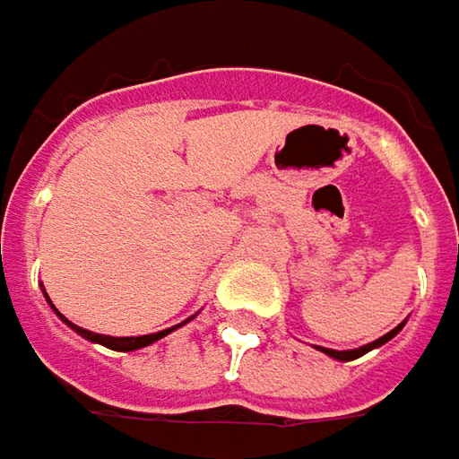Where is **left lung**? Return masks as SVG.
Instances as JSON below:
<instances>
[{"instance_id": "8db88e82", "label": "left lung", "mask_w": 459, "mask_h": 459, "mask_svg": "<svg viewBox=\"0 0 459 459\" xmlns=\"http://www.w3.org/2000/svg\"><path fill=\"white\" fill-rule=\"evenodd\" d=\"M399 330H402V325H399V327H394V330H391V333H386L384 338L373 340V342H368V345H363V348H358V351H327V348H320V351H323V353H327V356L338 358V360H353V358L363 356V353H368V351H373V348L384 345V342L394 338V335H396Z\"/></svg>"}]
</instances>
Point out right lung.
<instances>
[{
  "instance_id": "1",
  "label": "right lung",
  "mask_w": 459,
  "mask_h": 459,
  "mask_svg": "<svg viewBox=\"0 0 459 459\" xmlns=\"http://www.w3.org/2000/svg\"><path fill=\"white\" fill-rule=\"evenodd\" d=\"M63 317V315H60ZM65 320V317H63ZM65 323L71 325L73 330L78 333V335H83L86 340H93V342H101L106 348H111V351H136V348H144V345H152L154 340L165 338L167 333H172L175 327H169V330H162V333H152V335H139V338H111V335H99V333H91V330H83V327H78V325H73L71 320H65Z\"/></svg>"
}]
</instances>
